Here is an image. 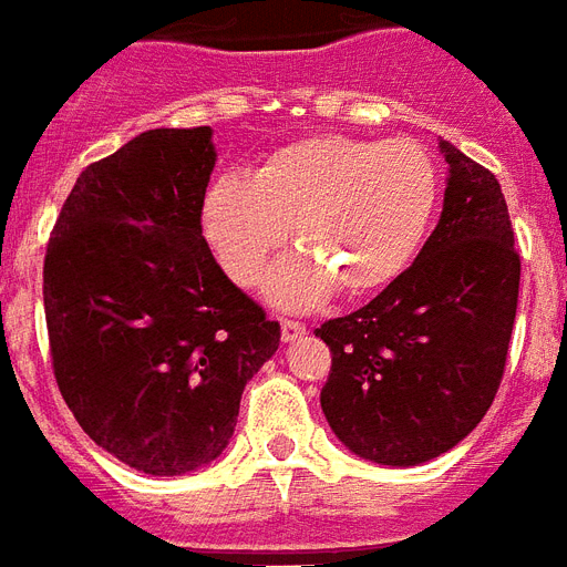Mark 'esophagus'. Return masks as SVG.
<instances>
[{
  "label": "esophagus",
  "instance_id": "esophagus-1",
  "mask_svg": "<svg viewBox=\"0 0 567 567\" xmlns=\"http://www.w3.org/2000/svg\"><path fill=\"white\" fill-rule=\"evenodd\" d=\"M305 333L307 328L301 324V321H292V319L280 321V339H284V342H296V339H301Z\"/></svg>",
  "mask_w": 567,
  "mask_h": 567
}]
</instances>
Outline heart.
<instances>
[{
    "label": "heart",
    "mask_w": 567,
    "mask_h": 567,
    "mask_svg": "<svg viewBox=\"0 0 567 567\" xmlns=\"http://www.w3.org/2000/svg\"><path fill=\"white\" fill-rule=\"evenodd\" d=\"M439 205V172L415 140L319 134L271 152L257 172L213 181L202 230L221 271L251 287L287 239L266 296L287 310L316 307L330 289L362 298L386 289L419 255Z\"/></svg>",
    "instance_id": "obj_1"
}]
</instances>
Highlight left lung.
Instances as JSON below:
<instances>
[{"label": "left lung", "mask_w": 567, "mask_h": 567, "mask_svg": "<svg viewBox=\"0 0 567 567\" xmlns=\"http://www.w3.org/2000/svg\"><path fill=\"white\" fill-rule=\"evenodd\" d=\"M445 205L415 262L351 316L324 321L321 410L339 442L380 465L460 445L495 401L518 310L520 257L501 184L451 143Z\"/></svg>", "instance_id": "obj_1"}]
</instances>
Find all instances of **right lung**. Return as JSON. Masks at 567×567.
Instances as JSON below:
<instances>
[{
    "label": "right lung",
    "mask_w": 567,
    "mask_h": 567,
    "mask_svg": "<svg viewBox=\"0 0 567 567\" xmlns=\"http://www.w3.org/2000/svg\"><path fill=\"white\" fill-rule=\"evenodd\" d=\"M213 131L155 128L90 163L43 262L49 351L81 430L120 463L175 477L213 463L280 324L213 260L202 205Z\"/></svg>",
    "instance_id": "add662e5"
}]
</instances>
